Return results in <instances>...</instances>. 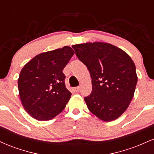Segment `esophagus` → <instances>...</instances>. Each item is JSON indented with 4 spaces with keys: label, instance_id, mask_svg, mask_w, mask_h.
<instances>
[{
    "label": "esophagus",
    "instance_id": "obj_1",
    "mask_svg": "<svg viewBox=\"0 0 154 154\" xmlns=\"http://www.w3.org/2000/svg\"><path fill=\"white\" fill-rule=\"evenodd\" d=\"M79 89H80V88H79V86H78V87L75 88V91L76 92H79Z\"/></svg>",
    "mask_w": 154,
    "mask_h": 154
}]
</instances>
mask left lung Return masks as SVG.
Here are the masks:
<instances>
[{"mask_svg":"<svg viewBox=\"0 0 154 154\" xmlns=\"http://www.w3.org/2000/svg\"><path fill=\"white\" fill-rule=\"evenodd\" d=\"M89 70L92 93L84 99L91 113L105 122L117 119L133 98L137 77L135 65L125 51L109 43L72 45Z\"/></svg>","mask_w":154,"mask_h":154,"instance_id":"left-lung-1","label":"left lung"}]
</instances>
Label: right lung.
Segmentation results:
<instances>
[{"instance_id":"1","label":"right lung","mask_w":154,"mask_h":154,"mask_svg":"<svg viewBox=\"0 0 154 154\" xmlns=\"http://www.w3.org/2000/svg\"><path fill=\"white\" fill-rule=\"evenodd\" d=\"M74 54L69 46L42 53L22 68L18 79L19 96L32 117L48 121L64 109L72 93L65 86L62 71Z\"/></svg>"}]
</instances>
